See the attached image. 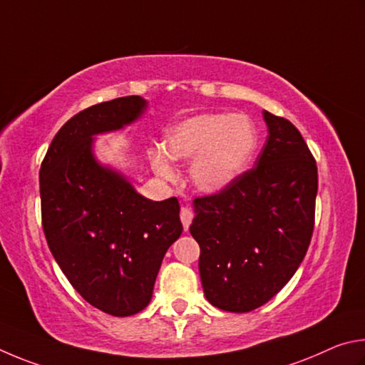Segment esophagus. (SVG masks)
Listing matches in <instances>:
<instances>
[{
  "mask_svg": "<svg viewBox=\"0 0 365 365\" xmlns=\"http://www.w3.org/2000/svg\"><path fill=\"white\" fill-rule=\"evenodd\" d=\"M179 218H181L184 231H187L189 226H190V222H192V212H190L189 208L184 207V208H181V213H179Z\"/></svg>",
  "mask_w": 365,
  "mask_h": 365,
  "instance_id": "obj_1",
  "label": "esophagus"
}]
</instances>
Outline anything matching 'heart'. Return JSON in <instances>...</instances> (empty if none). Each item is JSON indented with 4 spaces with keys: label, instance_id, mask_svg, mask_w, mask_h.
<instances>
[{
    "label": "heart",
    "instance_id": "b5f03b06",
    "mask_svg": "<svg viewBox=\"0 0 365 365\" xmlns=\"http://www.w3.org/2000/svg\"><path fill=\"white\" fill-rule=\"evenodd\" d=\"M257 130L245 115L199 113L179 121L165 134L163 152H152L153 171L171 181L170 160L190 163V181L205 194H216L239 178L257 149Z\"/></svg>",
    "mask_w": 365,
    "mask_h": 365
}]
</instances>
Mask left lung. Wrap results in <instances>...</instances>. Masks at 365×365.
I'll list each match as a JSON object with an SVG mask.
<instances>
[{"instance_id": "1", "label": "left lung", "mask_w": 365, "mask_h": 365, "mask_svg": "<svg viewBox=\"0 0 365 365\" xmlns=\"http://www.w3.org/2000/svg\"><path fill=\"white\" fill-rule=\"evenodd\" d=\"M267 139L255 166L194 200L203 293L216 308L250 312L284 289L314 231L317 166L287 118L263 110Z\"/></svg>"}]
</instances>
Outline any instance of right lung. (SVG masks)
Wrapping results in <instances>:
<instances>
[{
  "label": "right lung",
  "instance_id": "1",
  "mask_svg": "<svg viewBox=\"0 0 365 365\" xmlns=\"http://www.w3.org/2000/svg\"><path fill=\"white\" fill-rule=\"evenodd\" d=\"M140 96L101 102L73 115L40 168L41 222L49 250L73 289L110 316L150 303L166 250L182 232L176 197L153 202L93 153V136L133 123Z\"/></svg>",
  "mask_w": 365,
  "mask_h": 365
}]
</instances>
